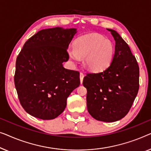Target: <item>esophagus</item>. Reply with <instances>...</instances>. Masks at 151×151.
I'll return each instance as SVG.
<instances>
[{
    "label": "esophagus",
    "instance_id": "1",
    "mask_svg": "<svg viewBox=\"0 0 151 151\" xmlns=\"http://www.w3.org/2000/svg\"><path fill=\"white\" fill-rule=\"evenodd\" d=\"M84 76L85 75L83 73H80V81H81V83L82 84L83 83V78H84Z\"/></svg>",
    "mask_w": 151,
    "mask_h": 151
}]
</instances>
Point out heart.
I'll list each match as a JSON object with an SVG mask.
<instances>
[{"mask_svg": "<svg viewBox=\"0 0 151 151\" xmlns=\"http://www.w3.org/2000/svg\"><path fill=\"white\" fill-rule=\"evenodd\" d=\"M114 54V46L111 40L97 33H91L78 38L74 48L68 50L69 58L74 61L84 57L87 68L93 72H101L111 64Z\"/></svg>", "mask_w": 151, "mask_h": 151, "instance_id": "heart-1", "label": "heart"}]
</instances>
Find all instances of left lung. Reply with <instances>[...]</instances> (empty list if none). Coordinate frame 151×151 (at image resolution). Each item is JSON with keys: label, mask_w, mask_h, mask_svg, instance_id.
<instances>
[{"label": "left lung", "mask_w": 151, "mask_h": 151, "mask_svg": "<svg viewBox=\"0 0 151 151\" xmlns=\"http://www.w3.org/2000/svg\"><path fill=\"white\" fill-rule=\"evenodd\" d=\"M116 41L111 64L99 73H88L83 84L87 88V107L93 118L115 122L128 114L139 90V68L130 48L113 29H107Z\"/></svg>", "instance_id": "1"}]
</instances>
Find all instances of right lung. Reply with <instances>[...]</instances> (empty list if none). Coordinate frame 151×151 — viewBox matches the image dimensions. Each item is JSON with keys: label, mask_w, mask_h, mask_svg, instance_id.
Returning <instances> with one entry per match:
<instances>
[{"label": "right lung", "mask_w": 151, "mask_h": 151, "mask_svg": "<svg viewBox=\"0 0 151 151\" xmlns=\"http://www.w3.org/2000/svg\"><path fill=\"white\" fill-rule=\"evenodd\" d=\"M76 29H43L29 38L18 55L14 83L22 107L42 120L62 113L67 99L79 86L78 71L65 69L67 49Z\"/></svg>", "instance_id": "obj_1"}]
</instances>
